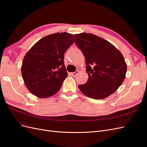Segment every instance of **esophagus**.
<instances>
[{
  "instance_id": "34e87169",
  "label": "esophagus",
  "mask_w": 147,
  "mask_h": 147,
  "mask_svg": "<svg viewBox=\"0 0 147 147\" xmlns=\"http://www.w3.org/2000/svg\"><path fill=\"white\" fill-rule=\"evenodd\" d=\"M78 72H79L78 70H76L74 72L70 73V75H72V76H73V77H75V76H76V75H77L78 74Z\"/></svg>"
}]
</instances>
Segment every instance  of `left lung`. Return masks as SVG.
Listing matches in <instances>:
<instances>
[{
	"label": "left lung",
	"instance_id": "obj_1",
	"mask_svg": "<svg viewBox=\"0 0 147 147\" xmlns=\"http://www.w3.org/2000/svg\"><path fill=\"white\" fill-rule=\"evenodd\" d=\"M75 42L85 57L88 80L79 84L83 94L102 99L116 91L126 77L127 65L122 54L106 40L92 34H75Z\"/></svg>",
	"mask_w": 147,
	"mask_h": 147
}]
</instances>
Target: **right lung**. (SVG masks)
Segmentation results:
<instances>
[{"mask_svg":"<svg viewBox=\"0 0 147 147\" xmlns=\"http://www.w3.org/2000/svg\"><path fill=\"white\" fill-rule=\"evenodd\" d=\"M74 42L72 34L55 33L41 38L26 53L21 74L32 94L45 98L59 91L67 76L64 53Z\"/></svg>","mask_w":147,"mask_h":147,"instance_id":"obj_1","label":"right lung"}]
</instances>
